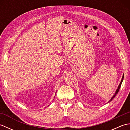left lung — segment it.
Segmentation results:
<instances>
[{"mask_svg": "<svg viewBox=\"0 0 130 130\" xmlns=\"http://www.w3.org/2000/svg\"><path fill=\"white\" fill-rule=\"evenodd\" d=\"M123 78H124V74L123 75V76H122V80H121V83H120V85H118V88H117V90H116V93H115V95L113 96V97L111 98V100L109 101V102L110 101H111L115 97V96H116V95L118 93V92H119V90H120V88H121V84H122V81H123Z\"/></svg>", "mask_w": 130, "mask_h": 130, "instance_id": "1", "label": "left lung"}]
</instances>
